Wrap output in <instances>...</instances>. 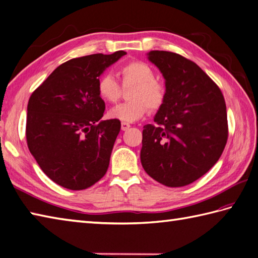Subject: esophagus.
I'll list each match as a JSON object with an SVG mask.
<instances>
[{"label":"esophagus","instance_id":"obj_1","mask_svg":"<svg viewBox=\"0 0 258 258\" xmlns=\"http://www.w3.org/2000/svg\"><path fill=\"white\" fill-rule=\"evenodd\" d=\"M130 127L131 125L126 122H122V124H120V128H122V131H127Z\"/></svg>","mask_w":258,"mask_h":258}]
</instances>
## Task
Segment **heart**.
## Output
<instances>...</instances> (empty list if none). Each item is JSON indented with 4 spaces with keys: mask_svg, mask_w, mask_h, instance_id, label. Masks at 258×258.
<instances>
[{
    "mask_svg": "<svg viewBox=\"0 0 258 258\" xmlns=\"http://www.w3.org/2000/svg\"><path fill=\"white\" fill-rule=\"evenodd\" d=\"M122 85L111 74L102 75L97 81V93L104 102L114 104L123 95V87H132L130 102L112 108L108 115L125 122H135L151 112H157L166 101V86L155 79V71L142 61H131L118 70Z\"/></svg>",
    "mask_w": 258,
    "mask_h": 258,
    "instance_id": "obj_1",
    "label": "heart"
}]
</instances>
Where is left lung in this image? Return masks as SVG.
Instances as JSON below:
<instances>
[{"mask_svg": "<svg viewBox=\"0 0 258 258\" xmlns=\"http://www.w3.org/2000/svg\"><path fill=\"white\" fill-rule=\"evenodd\" d=\"M166 101L143 130L141 162L152 178L180 187L215 165L228 138L226 104L217 84L199 65L179 54L152 51Z\"/></svg>", "mask_w": 258, "mask_h": 258, "instance_id": "8db88e82", "label": "left lung"}]
</instances>
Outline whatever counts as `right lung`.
<instances>
[{"label": "right lung", "mask_w": 258, "mask_h": 258, "mask_svg": "<svg viewBox=\"0 0 258 258\" xmlns=\"http://www.w3.org/2000/svg\"><path fill=\"white\" fill-rule=\"evenodd\" d=\"M125 54L116 51L70 59L32 93L27 147L42 171L64 188H89L107 171L120 122L100 120L105 103L98 96L97 81Z\"/></svg>", "instance_id": "obj_1"}]
</instances>
